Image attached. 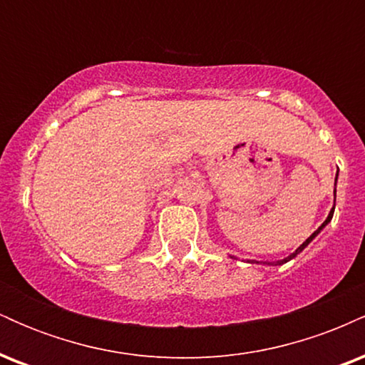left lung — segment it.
I'll return each mask as SVG.
<instances>
[{
	"instance_id": "8db88e82",
	"label": "left lung",
	"mask_w": 365,
	"mask_h": 365,
	"mask_svg": "<svg viewBox=\"0 0 365 365\" xmlns=\"http://www.w3.org/2000/svg\"><path fill=\"white\" fill-rule=\"evenodd\" d=\"M336 177H338V175H336ZM334 199H336V188H334ZM333 212H334V206H333V209H331V211H329V215H328V217H326V221H324V223H322V225L319 226V228H317V230H316V232H314V233H312V235H311V237H309V238H307V240H305V242H304V244H302V245H300V247H299V249H297V250H295V252H293V254L290 255V257L283 259V261L273 262V264H276V266H278V264H284V262H288V261H290V259H293V257H295V255H297V254H299V252H302V250L305 249V247H307L309 244H311V242H312V238H314V237H316V235H317V233H319V232H321V230H322V228H324V226L329 223V221H331V217H333Z\"/></svg>"
}]
</instances>
